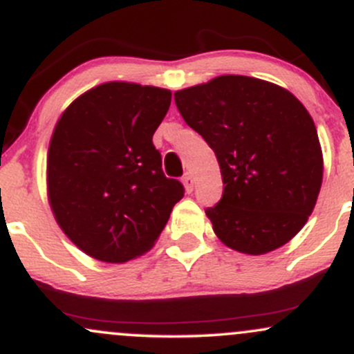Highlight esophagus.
I'll use <instances>...</instances> for the list:
<instances>
[{"label":"esophagus","instance_id":"obj_1","mask_svg":"<svg viewBox=\"0 0 354 354\" xmlns=\"http://www.w3.org/2000/svg\"><path fill=\"white\" fill-rule=\"evenodd\" d=\"M183 185H185V189L188 193L193 192V186H195V180H193V176L189 173H186L183 176Z\"/></svg>","mask_w":354,"mask_h":354}]
</instances>
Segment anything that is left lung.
Instances as JSON below:
<instances>
[{
  "label": "left lung",
  "mask_w": 354,
  "mask_h": 354,
  "mask_svg": "<svg viewBox=\"0 0 354 354\" xmlns=\"http://www.w3.org/2000/svg\"><path fill=\"white\" fill-rule=\"evenodd\" d=\"M181 118L215 151L223 195L205 209L221 242L262 255L308 221L322 183L314 120L286 88L221 75L174 92Z\"/></svg>",
  "instance_id": "8db88e82"
}]
</instances>
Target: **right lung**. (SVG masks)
<instances>
[{
  "mask_svg": "<svg viewBox=\"0 0 354 354\" xmlns=\"http://www.w3.org/2000/svg\"><path fill=\"white\" fill-rule=\"evenodd\" d=\"M171 92L107 82L73 100L58 119L46 158L57 223L80 250L111 263L154 245L183 185L166 178L153 134Z\"/></svg>",
  "mask_w": 354,
  "mask_h": 354,
  "instance_id": "obj_1",
  "label": "right lung"
}]
</instances>
